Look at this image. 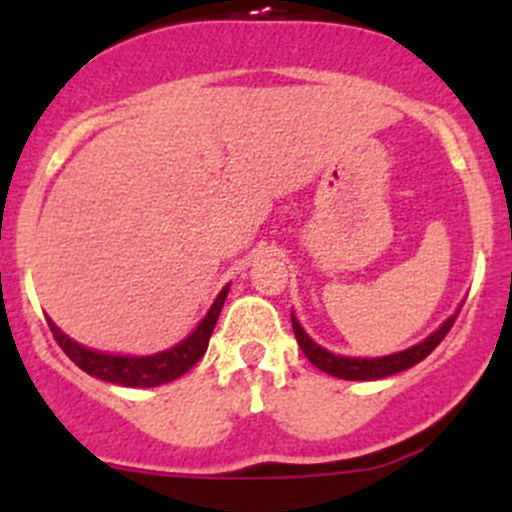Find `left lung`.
I'll return each instance as SVG.
<instances>
[{
	"instance_id": "obj_1",
	"label": "left lung",
	"mask_w": 512,
	"mask_h": 512,
	"mask_svg": "<svg viewBox=\"0 0 512 512\" xmlns=\"http://www.w3.org/2000/svg\"><path fill=\"white\" fill-rule=\"evenodd\" d=\"M461 312V309H458ZM458 312L453 317H448L431 337H426L423 342H418L416 347L404 349V352H396L389 356H376V359H356V356H339L327 352V349L319 347L317 342L309 339V334L304 332L302 324L297 322V317L292 314V329H294V337H297L299 347H302L304 356L312 361L317 369H322L324 374H332L337 379H349V381H374V379H384V376L391 374H399V371L411 369V366L418 364V361L426 359L438 344L443 342V337L448 334V329L453 327L456 322Z\"/></svg>"
}]
</instances>
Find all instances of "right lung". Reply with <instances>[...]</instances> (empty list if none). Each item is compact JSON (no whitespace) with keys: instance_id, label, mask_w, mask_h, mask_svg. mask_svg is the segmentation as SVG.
Wrapping results in <instances>:
<instances>
[{"instance_id":"right-lung-1","label":"right lung","mask_w":512,"mask_h":512,"mask_svg":"<svg viewBox=\"0 0 512 512\" xmlns=\"http://www.w3.org/2000/svg\"><path fill=\"white\" fill-rule=\"evenodd\" d=\"M227 292H230V285L223 287V292L218 294V299L213 302L210 312L205 314L203 322L195 327V332L190 334L188 339H183V342L175 344V347L165 349V352L151 356H123L96 352V349H89L84 347V344L74 342L71 337H66L51 319H46V322H49L59 347L64 349L66 356H69L79 369H84L86 374L96 376V379L101 381H108V384L148 389V386L168 384V381L178 379V376H183L185 371L193 369V366L198 364L200 356L208 349L210 334H213L215 324H218L220 309H223Z\"/></svg>"}]
</instances>
